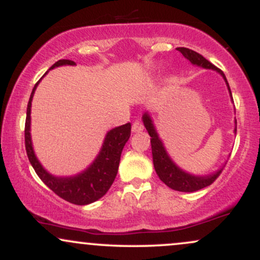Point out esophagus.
Returning <instances> with one entry per match:
<instances>
[{
	"label": "esophagus",
	"instance_id": "obj_1",
	"mask_svg": "<svg viewBox=\"0 0 260 260\" xmlns=\"http://www.w3.org/2000/svg\"><path fill=\"white\" fill-rule=\"evenodd\" d=\"M143 129H144V126H143L142 122L136 121V122H134V123L132 124V132H133V133H140Z\"/></svg>",
	"mask_w": 260,
	"mask_h": 260
}]
</instances>
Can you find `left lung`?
I'll list each match as a JSON object with an SVG mask.
<instances>
[{"label":"left lung","instance_id":"8db88e82","mask_svg":"<svg viewBox=\"0 0 260 260\" xmlns=\"http://www.w3.org/2000/svg\"><path fill=\"white\" fill-rule=\"evenodd\" d=\"M177 50L193 66L205 68V70L215 71L216 73H219L223 78V80H225L226 85H228V90L230 92V98H231V101L234 103L228 79H226L225 74H223L222 71H220L219 68L215 67V66L211 64L207 58H204L202 55H199L198 52L193 51V50L186 49V47H178ZM142 120H143V124H144V127L147 128L149 136L151 137L150 138L151 153H153V162H154L155 171H156L159 178L166 184V186L172 188V189L175 190H178V192H196V190L202 189V188L210 186V184L216 180L217 176L221 174L223 166L225 165L221 166L220 169H217L216 171L211 172V174H208V175H194L186 171V170L181 169L180 166L172 160V157L170 156L168 150H166L162 139L160 138L159 133H157L156 131V127H155L154 120L153 117H151L150 112L145 111L143 113ZM236 124H237V122H236V118H235V129H234L235 134H236V131H237Z\"/></svg>","mask_w":260,"mask_h":260}]
</instances>
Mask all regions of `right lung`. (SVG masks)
Here are the masks:
<instances>
[{
    "instance_id": "obj_1",
    "label": "right lung",
    "mask_w": 260,
    "mask_h": 260,
    "mask_svg": "<svg viewBox=\"0 0 260 260\" xmlns=\"http://www.w3.org/2000/svg\"><path fill=\"white\" fill-rule=\"evenodd\" d=\"M61 66H76V62L71 61V59H59L50 67V71L56 67H61ZM40 80L32 89L28 103V109H26L24 133L25 149L29 161L40 180L62 199L77 205H86L96 202L98 199L106 194L115 181L118 171V165H120L122 150L131 137V123L110 129L104 138L99 154L96 155L90 165L83 171L72 176H55L50 174L37 157L30 134L31 101Z\"/></svg>"
}]
</instances>
